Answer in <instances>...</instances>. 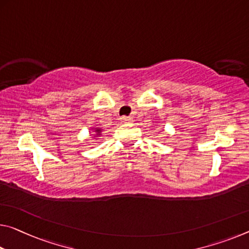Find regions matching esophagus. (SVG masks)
Wrapping results in <instances>:
<instances>
[{
  "mask_svg": "<svg viewBox=\"0 0 249 249\" xmlns=\"http://www.w3.org/2000/svg\"><path fill=\"white\" fill-rule=\"evenodd\" d=\"M121 122H123V123H128V122H132V117H129V116H122L121 117Z\"/></svg>",
  "mask_w": 249,
  "mask_h": 249,
  "instance_id": "34e87169",
  "label": "esophagus"
}]
</instances>
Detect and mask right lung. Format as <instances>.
<instances>
[{
	"label": "right lung",
	"instance_id": "right-lung-1",
	"mask_svg": "<svg viewBox=\"0 0 249 249\" xmlns=\"http://www.w3.org/2000/svg\"><path fill=\"white\" fill-rule=\"evenodd\" d=\"M96 132H97V133H100V129H96Z\"/></svg>",
	"mask_w": 249,
	"mask_h": 249
}]
</instances>
